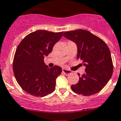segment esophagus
<instances>
[{
    "instance_id": "esophagus-1",
    "label": "esophagus",
    "mask_w": 121,
    "mask_h": 121,
    "mask_svg": "<svg viewBox=\"0 0 121 121\" xmlns=\"http://www.w3.org/2000/svg\"><path fill=\"white\" fill-rule=\"evenodd\" d=\"M62 71H63V72L64 73L66 74V75L69 74V73H71V72H72L71 71H69V70H67V69H62Z\"/></svg>"
}]
</instances>
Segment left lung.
I'll return each mask as SVG.
<instances>
[{"label": "left lung", "instance_id": "left-lung-1", "mask_svg": "<svg viewBox=\"0 0 121 121\" xmlns=\"http://www.w3.org/2000/svg\"><path fill=\"white\" fill-rule=\"evenodd\" d=\"M63 36L76 43L77 58L86 67L78 83L71 85L72 91L87 96L101 91L113 74V61L108 47L102 39L86 30L66 31Z\"/></svg>", "mask_w": 121, "mask_h": 121}]
</instances>
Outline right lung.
Instances as JSON below:
<instances>
[{"label": "right lung", "mask_w": 121, "mask_h": 121, "mask_svg": "<svg viewBox=\"0 0 121 121\" xmlns=\"http://www.w3.org/2000/svg\"><path fill=\"white\" fill-rule=\"evenodd\" d=\"M63 33L37 30L26 36L17 46L13 69L17 82L28 94L44 97L54 91L62 69L58 66L49 68L44 58L52 52Z\"/></svg>", "instance_id": "1"}]
</instances>
